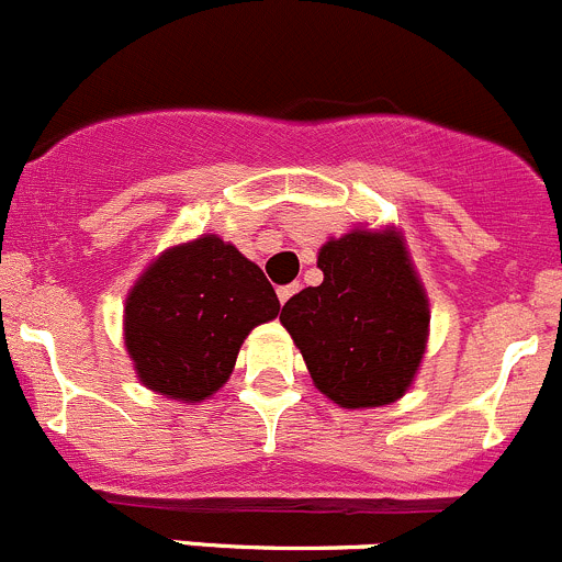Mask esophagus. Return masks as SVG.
<instances>
[{
  "label": "esophagus",
  "instance_id": "obj_1",
  "mask_svg": "<svg viewBox=\"0 0 562 562\" xmlns=\"http://www.w3.org/2000/svg\"><path fill=\"white\" fill-rule=\"evenodd\" d=\"M297 290H301V284H286V286H278V301H281V303H286V301H290L292 295H295Z\"/></svg>",
  "mask_w": 562,
  "mask_h": 562
}]
</instances>
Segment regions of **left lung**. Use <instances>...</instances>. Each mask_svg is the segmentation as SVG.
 Wrapping results in <instances>:
<instances>
[{
    "label": "left lung",
    "instance_id": "left-lung-1",
    "mask_svg": "<svg viewBox=\"0 0 562 562\" xmlns=\"http://www.w3.org/2000/svg\"><path fill=\"white\" fill-rule=\"evenodd\" d=\"M323 284L281 308V323L325 397L375 408L403 397L427 341V297L397 232H356L319 248Z\"/></svg>",
    "mask_w": 562,
    "mask_h": 562
}]
</instances>
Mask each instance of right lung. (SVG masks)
<instances>
[{"label": "right lung", "mask_w": 562, "mask_h": 562, "mask_svg": "<svg viewBox=\"0 0 562 562\" xmlns=\"http://www.w3.org/2000/svg\"><path fill=\"white\" fill-rule=\"evenodd\" d=\"M278 308L265 272L206 234L143 272L126 297V350L148 389L198 403L228 381L245 336Z\"/></svg>", "instance_id": "right-lung-1"}]
</instances>
